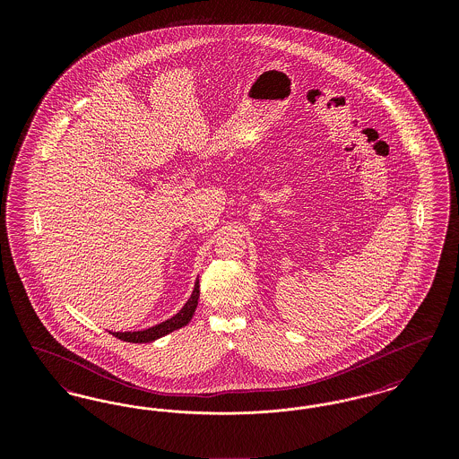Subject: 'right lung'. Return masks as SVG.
Wrapping results in <instances>:
<instances>
[{
	"label": "right lung",
	"mask_w": 459,
	"mask_h": 459,
	"mask_svg": "<svg viewBox=\"0 0 459 459\" xmlns=\"http://www.w3.org/2000/svg\"><path fill=\"white\" fill-rule=\"evenodd\" d=\"M197 299H199V279H196L195 282V289H193V294L191 298L187 299V303L182 306V309L178 313H175L172 318L161 322V324H156L153 327L143 328V330H134V332H109L113 333L115 337L126 341V342H135V344H143V342H153L160 337H165L167 333L174 332L177 328L186 327L195 311H196Z\"/></svg>",
	"instance_id": "1"
}]
</instances>
